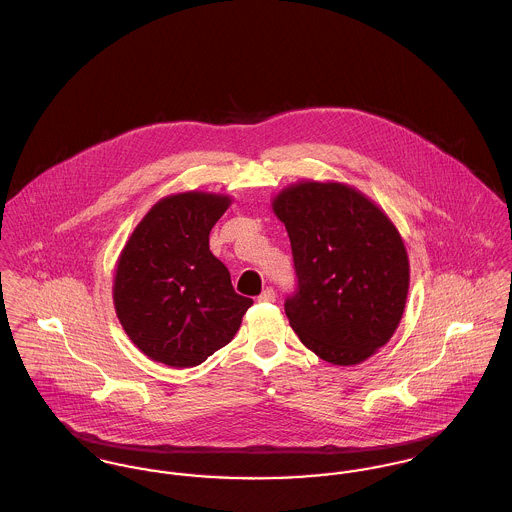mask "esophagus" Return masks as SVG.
<instances>
[{"label": "esophagus", "mask_w": 512, "mask_h": 512, "mask_svg": "<svg viewBox=\"0 0 512 512\" xmlns=\"http://www.w3.org/2000/svg\"><path fill=\"white\" fill-rule=\"evenodd\" d=\"M258 299H260V301H266V303H272V301H276V292H274L272 288H266L264 292L260 293Z\"/></svg>", "instance_id": "34e87169"}]
</instances>
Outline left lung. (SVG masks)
I'll return each mask as SVG.
<instances>
[{"mask_svg":"<svg viewBox=\"0 0 512 512\" xmlns=\"http://www.w3.org/2000/svg\"><path fill=\"white\" fill-rule=\"evenodd\" d=\"M292 242L299 292L286 315L299 341L337 366L365 363L396 333L410 288L402 234L365 193L297 181L272 199Z\"/></svg>","mask_w":512,"mask_h":512,"instance_id":"obj_1","label":"left lung"}]
</instances>
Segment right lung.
<instances>
[{
	"mask_svg": "<svg viewBox=\"0 0 512 512\" xmlns=\"http://www.w3.org/2000/svg\"><path fill=\"white\" fill-rule=\"evenodd\" d=\"M232 197L183 191L159 199L124 244L114 309L130 341L155 363H205L232 341L252 299L234 292L209 234Z\"/></svg>",
	"mask_w": 512,
	"mask_h": 512,
	"instance_id": "1",
	"label": "right lung"
}]
</instances>
